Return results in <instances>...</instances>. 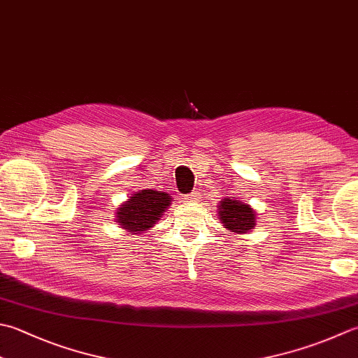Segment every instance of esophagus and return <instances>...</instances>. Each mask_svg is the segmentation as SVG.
<instances>
[{"label": "esophagus", "instance_id": "1", "mask_svg": "<svg viewBox=\"0 0 358 358\" xmlns=\"http://www.w3.org/2000/svg\"><path fill=\"white\" fill-rule=\"evenodd\" d=\"M185 200L186 201H199L200 200V194L199 192H191L185 195Z\"/></svg>", "mask_w": 358, "mask_h": 358}]
</instances>
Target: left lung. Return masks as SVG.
Listing matches in <instances>:
<instances>
[{"label": "left lung", "instance_id": "obj_1", "mask_svg": "<svg viewBox=\"0 0 358 358\" xmlns=\"http://www.w3.org/2000/svg\"><path fill=\"white\" fill-rule=\"evenodd\" d=\"M219 219L231 233H248L256 225V213L250 205L234 199H223L217 206Z\"/></svg>", "mask_w": 358, "mask_h": 358}]
</instances>
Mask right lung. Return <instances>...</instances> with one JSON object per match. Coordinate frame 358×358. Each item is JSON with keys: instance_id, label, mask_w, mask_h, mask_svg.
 <instances>
[{"instance_id": "1", "label": "right lung", "mask_w": 358, "mask_h": 358, "mask_svg": "<svg viewBox=\"0 0 358 358\" xmlns=\"http://www.w3.org/2000/svg\"><path fill=\"white\" fill-rule=\"evenodd\" d=\"M171 195L161 191L144 189L133 194L129 200L117 208L116 220L122 229L131 234H141L150 229L171 206Z\"/></svg>"}]
</instances>
